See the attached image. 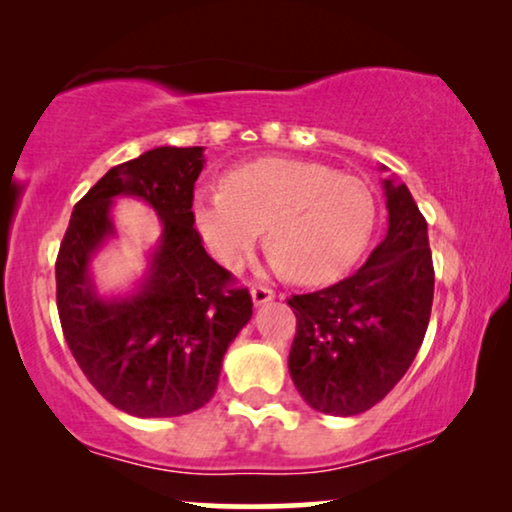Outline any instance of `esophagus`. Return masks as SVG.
<instances>
[{
    "mask_svg": "<svg viewBox=\"0 0 512 512\" xmlns=\"http://www.w3.org/2000/svg\"><path fill=\"white\" fill-rule=\"evenodd\" d=\"M275 298V291L268 289V286H251V300L254 305H265Z\"/></svg>",
    "mask_w": 512,
    "mask_h": 512,
    "instance_id": "obj_1",
    "label": "esophagus"
}]
</instances>
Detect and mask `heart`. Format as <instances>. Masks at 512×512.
<instances>
[{"instance_id": "1", "label": "heart", "mask_w": 512, "mask_h": 512, "mask_svg": "<svg viewBox=\"0 0 512 512\" xmlns=\"http://www.w3.org/2000/svg\"><path fill=\"white\" fill-rule=\"evenodd\" d=\"M375 195L361 179L300 158H261L230 170L223 188L193 193V223L209 254L235 270L268 228L272 268L300 284L345 275L375 230Z\"/></svg>"}]
</instances>
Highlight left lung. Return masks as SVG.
Returning <instances> with one entry per match:
<instances>
[{
    "label": "left lung",
    "instance_id": "obj_1",
    "mask_svg": "<svg viewBox=\"0 0 512 512\" xmlns=\"http://www.w3.org/2000/svg\"><path fill=\"white\" fill-rule=\"evenodd\" d=\"M384 170V165H382ZM389 226L352 277L289 298L296 338L289 373L310 408L361 415L415 361L433 303L429 230L408 186L384 179Z\"/></svg>",
    "mask_w": 512,
    "mask_h": 512
}]
</instances>
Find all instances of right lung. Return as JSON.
Masks as SVG:
<instances>
[{"mask_svg": "<svg viewBox=\"0 0 512 512\" xmlns=\"http://www.w3.org/2000/svg\"><path fill=\"white\" fill-rule=\"evenodd\" d=\"M202 146H158L104 174L74 205L55 261L62 333L88 382L135 417H179L214 396L223 354L251 319V296L202 247L193 188ZM144 199L164 230L125 297L96 293L89 263L115 236L110 207Z\"/></svg>", "mask_w": 512, "mask_h": 512, "instance_id": "1", "label": "right lung"}]
</instances>
